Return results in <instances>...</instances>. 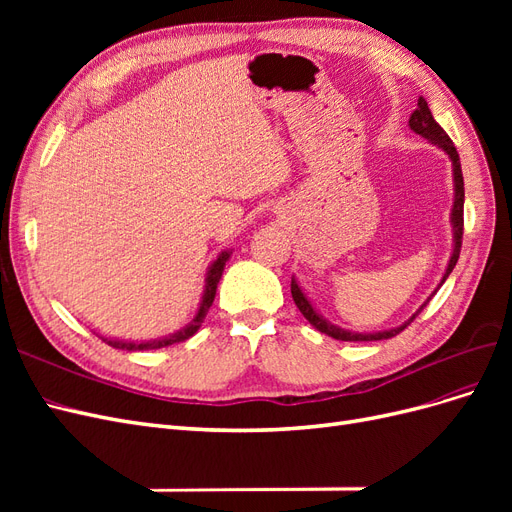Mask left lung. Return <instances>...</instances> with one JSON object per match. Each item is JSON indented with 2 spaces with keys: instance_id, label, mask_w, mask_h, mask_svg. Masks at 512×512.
<instances>
[{
  "instance_id": "8db88e82",
  "label": "left lung",
  "mask_w": 512,
  "mask_h": 512,
  "mask_svg": "<svg viewBox=\"0 0 512 512\" xmlns=\"http://www.w3.org/2000/svg\"><path fill=\"white\" fill-rule=\"evenodd\" d=\"M410 128L416 132V134H421V136H425L427 141H431L433 145H438L440 149H444L446 153H448V158H451V162H453V175H455V203H453V213H451V222H453V239H455V247H453V254H451V260H448V267H446V273H444V277H442V282H440V286L446 282V277L451 275V271L455 269V265H457V260H459V252H461V239H463V175H461V162H459V153H457V149H455V145H453V141L451 138H448V134L440 128V123L433 119V115H431V111H429V106H427V102L423 100V98H418V104H416V111L410 115ZM290 292H292V299H294V303H297V307L301 309V314L307 318V322L312 324L314 329H318L320 333H324V335H329V337H333V339H339V342H378V339H389V337H395L397 333H401L404 331L408 324L423 312V307L429 303V299L433 297V292L431 297L416 309V314H412V318L410 320H406L404 324H401V327H397V329H391V331H380V333H352V331H346V329H339V327H335V324H331V322H327L324 320L322 316H318V312L316 309L312 307V303L307 301V297L303 294V290L299 288V284L294 282V277H292V282H290Z\"/></svg>"
}]
</instances>
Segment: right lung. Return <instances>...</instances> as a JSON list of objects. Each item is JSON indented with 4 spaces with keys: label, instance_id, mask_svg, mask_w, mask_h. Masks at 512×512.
<instances>
[{
    "label": "right lung",
    "instance_id": "right-lung-1",
    "mask_svg": "<svg viewBox=\"0 0 512 512\" xmlns=\"http://www.w3.org/2000/svg\"><path fill=\"white\" fill-rule=\"evenodd\" d=\"M230 258V252H222L218 256V260H213V265L209 267V273H207V280H205V294H203V301H200V307L198 312L194 316V320L188 324V327H183L181 331L173 333V335H166L162 339H153V342H143V344H136V342H119V339H106L102 337V342H106L108 346L113 348H119V350H156V348H164V346H173V344H179V342H185V339H190L198 329L200 324H203L209 307L215 299V290H218V284H220V277L224 273V267L226 262Z\"/></svg>",
    "mask_w": 512,
    "mask_h": 512
}]
</instances>
